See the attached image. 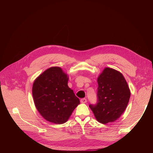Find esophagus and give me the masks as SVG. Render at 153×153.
<instances>
[{
	"label": "esophagus",
	"mask_w": 153,
	"mask_h": 153,
	"mask_svg": "<svg viewBox=\"0 0 153 153\" xmlns=\"http://www.w3.org/2000/svg\"><path fill=\"white\" fill-rule=\"evenodd\" d=\"M86 102H87V100L85 98H83V99H80V102L82 103H86Z\"/></svg>",
	"instance_id": "1"
}]
</instances>
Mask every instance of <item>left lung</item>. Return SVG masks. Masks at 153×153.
Masks as SVG:
<instances>
[{
  "label": "left lung",
  "instance_id": "obj_1",
  "mask_svg": "<svg viewBox=\"0 0 153 153\" xmlns=\"http://www.w3.org/2000/svg\"><path fill=\"white\" fill-rule=\"evenodd\" d=\"M97 102L89 105L96 120L103 124L113 122L125 111L130 98V90L119 71L105 68L97 78Z\"/></svg>",
  "mask_w": 153,
  "mask_h": 153
}]
</instances>
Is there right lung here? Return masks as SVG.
Listing matches in <instances>:
<instances>
[{
    "label": "right lung",
    "instance_id": "add662e5",
    "mask_svg": "<svg viewBox=\"0 0 153 153\" xmlns=\"http://www.w3.org/2000/svg\"><path fill=\"white\" fill-rule=\"evenodd\" d=\"M68 77L60 67H51L34 80L32 93L40 115L48 122L62 124L70 118L80 104L68 86Z\"/></svg>",
    "mask_w": 153,
    "mask_h": 153
}]
</instances>
